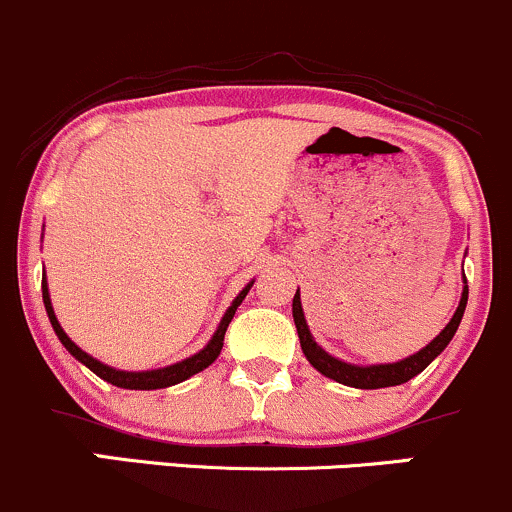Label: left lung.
Wrapping results in <instances>:
<instances>
[{
    "label": "left lung",
    "mask_w": 512,
    "mask_h": 512,
    "mask_svg": "<svg viewBox=\"0 0 512 512\" xmlns=\"http://www.w3.org/2000/svg\"><path fill=\"white\" fill-rule=\"evenodd\" d=\"M466 299H469V286H466V277H464L462 299H459L457 311H454L452 320L445 325V330H442L435 340H430V345H425L423 350L415 352V355H411V357L401 359V362L369 364V367H359V364L342 362V359L328 355V352H325L323 347L313 340L306 318H303L299 291L294 294L291 313H294L296 330H299L303 355H306L308 362H311L320 374L328 376V379H333V381H338V384L352 386V389H386V386H398V384H406V381H411L413 376H418L420 372H423L432 359L445 350V347L449 345V340H452L454 333H457L459 323H462Z\"/></svg>",
    "instance_id": "1"
}]
</instances>
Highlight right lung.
Returning <instances> with one entry per match:
<instances>
[{"mask_svg": "<svg viewBox=\"0 0 512 512\" xmlns=\"http://www.w3.org/2000/svg\"><path fill=\"white\" fill-rule=\"evenodd\" d=\"M252 282L245 286L243 291H240L238 296H235V301L230 303V308L226 311V316L221 318V323H218L216 333H213V338L209 340V345L204 347V350H199L196 355L182 359V362L177 364H170V367H162V369H150V372H121V369H114V367H106L104 362H99V359H94L92 355H87V352L80 350V347L75 345L70 338H67V333L63 330V325L58 323V318H55V311H53V303H50V294H48V282H46V274H43V284H41V291H43V303H46V311H48V318H50V325H53L55 335H58V340L63 342L65 350L70 352L72 357L80 359L84 367L92 369L94 374L101 376L104 381H109V384L114 386H121V389H136V391H153V389H167V386H174L179 384V381H187L189 376L204 372L209 364L216 362V357L221 355L223 350V338H226V330H228V323L233 320L235 311H238V306L243 303V299L247 296V291H250Z\"/></svg>", "mask_w": 512, "mask_h": 512, "instance_id": "obj_1", "label": "right lung"}]
</instances>
